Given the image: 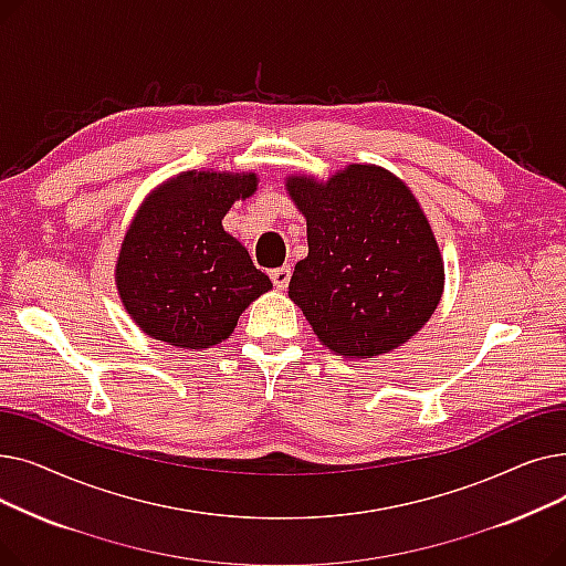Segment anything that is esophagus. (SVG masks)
Returning <instances> with one entry per match:
<instances>
[{
    "label": "esophagus",
    "mask_w": 566,
    "mask_h": 566,
    "mask_svg": "<svg viewBox=\"0 0 566 566\" xmlns=\"http://www.w3.org/2000/svg\"><path fill=\"white\" fill-rule=\"evenodd\" d=\"M271 280L277 289H286L289 280H291V265H280L275 271H271Z\"/></svg>",
    "instance_id": "obj_1"
}]
</instances>
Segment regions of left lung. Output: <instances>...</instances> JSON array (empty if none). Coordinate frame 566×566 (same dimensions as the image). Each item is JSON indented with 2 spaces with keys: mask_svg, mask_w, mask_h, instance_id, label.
Returning a JSON list of instances; mask_svg holds the SVG:
<instances>
[{
  "mask_svg": "<svg viewBox=\"0 0 566 566\" xmlns=\"http://www.w3.org/2000/svg\"><path fill=\"white\" fill-rule=\"evenodd\" d=\"M289 192L307 218L310 245L289 295L316 337L344 358L408 342L442 293V259L418 199L371 165H350L325 186L295 176Z\"/></svg>",
  "mask_w": 566,
  "mask_h": 566,
  "instance_id": "left-lung-1",
  "label": "left lung"
}]
</instances>
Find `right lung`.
Segmentation results:
<instances>
[{"label": "right lung", "instance_id": "add662e5", "mask_svg": "<svg viewBox=\"0 0 566 566\" xmlns=\"http://www.w3.org/2000/svg\"><path fill=\"white\" fill-rule=\"evenodd\" d=\"M254 190V174L188 171L144 201L116 261V286L146 335L178 348L220 344L273 286L222 229L231 203Z\"/></svg>", "mask_w": 566, "mask_h": 566}]
</instances>
